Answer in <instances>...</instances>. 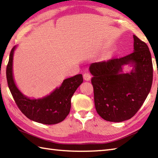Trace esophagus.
<instances>
[{"label": "esophagus", "instance_id": "1", "mask_svg": "<svg viewBox=\"0 0 158 158\" xmlns=\"http://www.w3.org/2000/svg\"><path fill=\"white\" fill-rule=\"evenodd\" d=\"M84 79L85 81H90L91 79V76L89 73H86L84 74Z\"/></svg>", "mask_w": 158, "mask_h": 158}]
</instances>
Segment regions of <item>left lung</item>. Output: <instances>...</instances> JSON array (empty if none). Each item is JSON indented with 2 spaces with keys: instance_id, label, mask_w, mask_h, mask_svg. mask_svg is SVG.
I'll return each mask as SVG.
<instances>
[{
  "instance_id": "8db88e82",
  "label": "left lung",
  "mask_w": 158,
  "mask_h": 158,
  "mask_svg": "<svg viewBox=\"0 0 158 158\" xmlns=\"http://www.w3.org/2000/svg\"><path fill=\"white\" fill-rule=\"evenodd\" d=\"M133 38L131 54L89 67L96 111L105 121L119 123L130 119L151 90L153 72L151 52L145 42L135 35ZM127 64L132 69L124 73V66Z\"/></svg>"
}]
</instances>
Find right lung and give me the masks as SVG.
Segmentation results:
<instances>
[{"label": "right lung", "mask_w": 158, "mask_h": 158, "mask_svg": "<svg viewBox=\"0 0 158 158\" xmlns=\"http://www.w3.org/2000/svg\"><path fill=\"white\" fill-rule=\"evenodd\" d=\"M17 45L12 48L6 69L7 84L14 100L21 111L31 121L45 125L63 121L69 114L71 98L83 82L82 74L65 79L59 87L41 98H31L18 89L13 75V57Z\"/></svg>", "instance_id": "right-lung-1"}]
</instances>
